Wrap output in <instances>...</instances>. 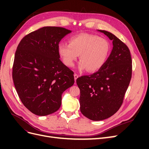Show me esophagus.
Here are the masks:
<instances>
[{
	"instance_id": "obj_1",
	"label": "esophagus",
	"mask_w": 149,
	"mask_h": 149,
	"mask_svg": "<svg viewBox=\"0 0 149 149\" xmlns=\"http://www.w3.org/2000/svg\"><path fill=\"white\" fill-rule=\"evenodd\" d=\"M79 77V76L77 74H74V81L75 82L76 81V79H77V78Z\"/></svg>"
}]
</instances>
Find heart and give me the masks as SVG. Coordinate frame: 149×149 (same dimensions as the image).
Segmentation results:
<instances>
[{
	"label": "heart",
	"mask_w": 149,
	"mask_h": 149,
	"mask_svg": "<svg viewBox=\"0 0 149 149\" xmlns=\"http://www.w3.org/2000/svg\"><path fill=\"white\" fill-rule=\"evenodd\" d=\"M69 42H61L58 46V53L66 66L73 67L79 55L81 60L78 68L80 71L95 72L106 64L111 47L105 38L83 33L72 36Z\"/></svg>",
	"instance_id": "b5f03b06"
}]
</instances>
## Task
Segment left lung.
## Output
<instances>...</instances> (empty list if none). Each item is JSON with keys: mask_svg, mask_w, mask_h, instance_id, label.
<instances>
[{"mask_svg": "<svg viewBox=\"0 0 149 149\" xmlns=\"http://www.w3.org/2000/svg\"><path fill=\"white\" fill-rule=\"evenodd\" d=\"M97 31L112 41L111 53L102 68L76 79L80 111L95 121L109 118L119 110L132 77V58L127 45L109 31Z\"/></svg>", "mask_w": 149, "mask_h": 149, "instance_id": "1", "label": "left lung"}]
</instances>
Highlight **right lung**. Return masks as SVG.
I'll return each instance as SVG.
<instances>
[{"instance_id": "add662e5", "label": "right lung", "mask_w": 149, "mask_h": 149, "mask_svg": "<svg viewBox=\"0 0 149 149\" xmlns=\"http://www.w3.org/2000/svg\"><path fill=\"white\" fill-rule=\"evenodd\" d=\"M71 31L44 26L28 34L17 47L12 78L22 102L35 115L53 113L61 95L74 82L73 72L60 60L58 46Z\"/></svg>"}]
</instances>
